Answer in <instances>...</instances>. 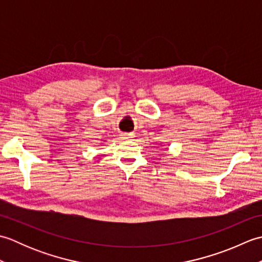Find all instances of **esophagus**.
<instances>
[{"mask_svg": "<svg viewBox=\"0 0 262 262\" xmlns=\"http://www.w3.org/2000/svg\"><path fill=\"white\" fill-rule=\"evenodd\" d=\"M122 138H124V140H130V138H133V135L132 134H124L122 135Z\"/></svg>", "mask_w": 262, "mask_h": 262, "instance_id": "esophagus-1", "label": "esophagus"}]
</instances>
